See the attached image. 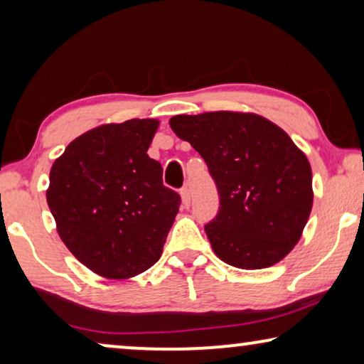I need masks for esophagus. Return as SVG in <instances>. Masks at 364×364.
<instances>
[{"label":"esophagus","instance_id":"obj_1","mask_svg":"<svg viewBox=\"0 0 364 364\" xmlns=\"http://www.w3.org/2000/svg\"><path fill=\"white\" fill-rule=\"evenodd\" d=\"M181 198H182V205L183 207H188L191 205V191H188L187 187H183L181 191Z\"/></svg>","mask_w":364,"mask_h":364}]
</instances>
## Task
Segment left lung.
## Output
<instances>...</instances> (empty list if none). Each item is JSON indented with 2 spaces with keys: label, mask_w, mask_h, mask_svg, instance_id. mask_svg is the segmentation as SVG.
I'll return each mask as SVG.
<instances>
[{
  "label": "left lung",
  "mask_w": 364,
  "mask_h": 364,
  "mask_svg": "<svg viewBox=\"0 0 364 364\" xmlns=\"http://www.w3.org/2000/svg\"><path fill=\"white\" fill-rule=\"evenodd\" d=\"M168 124L200 154L217 183L220 208L205 225L215 255L243 270L283 260L301 238L313 207L305 152L255 112L182 114Z\"/></svg>",
  "instance_id": "8db88e82"
}]
</instances>
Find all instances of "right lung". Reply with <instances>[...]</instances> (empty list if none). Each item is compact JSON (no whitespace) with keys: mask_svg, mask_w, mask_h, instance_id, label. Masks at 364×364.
<instances>
[{"mask_svg":"<svg viewBox=\"0 0 364 364\" xmlns=\"http://www.w3.org/2000/svg\"><path fill=\"white\" fill-rule=\"evenodd\" d=\"M157 119L102 124L54 161L46 200L59 237L99 277L126 280L151 268L181 205L147 156Z\"/></svg>","mask_w":364,"mask_h":364,"instance_id":"right-lung-1","label":"right lung"}]
</instances>
